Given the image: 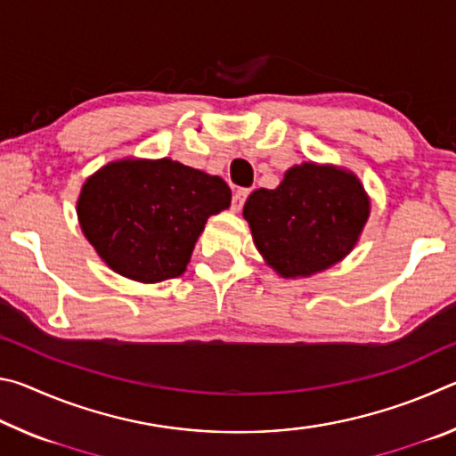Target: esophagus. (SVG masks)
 <instances>
[{"mask_svg":"<svg viewBox=\"0 0 456 456\" xmlns=\"http://www.w3.org/2000/svg\"><path fill=\"white\" fill-rule=\"evenodd\" d=\"M249 189H239V191H235V195H233V211H241V207L245 205V200H247V197H249Z\"/></svg>","mask_w":456,"mask_h":456,"instance_id":"1","label":"esophagus"}]
</instances>
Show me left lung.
<instances>
[{
	"instance_id": "left-lung-1",
	"label": "left lung",
	"mask_w": 456,
	"mask_h": 456,
	"mask_svg": "<svg viewBox=\"0 0 456 456\" xmlns=\"http://www.w3.org/2000/svg\"><path fill=\"white\" fill-rule=\"evenodd\" d=\"M243 217L261 257L285 280L326 272L356 247L370 217L364 184L348 168L302 163L277 189H257Z\"/></svg>"
}]
</instances>
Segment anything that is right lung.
I'll return each mask as SVG.
<instances>
[{"label": "right lung", "mask_w": 456, "mask_h": 456, "mask_svg": "<svg viewBox=\"0 0 456 456\" xmlns=\"http://www.w3.org/2000/svg\"><path fill=\"white\" fill-rule=\"evenodd\" d=\"M231 189L173 159H118L82 184L76 213L100 259L122 277L159 283L184 273L211 215Z\"/></svg>", "instance_id": "obj_1"}]
</instances>
